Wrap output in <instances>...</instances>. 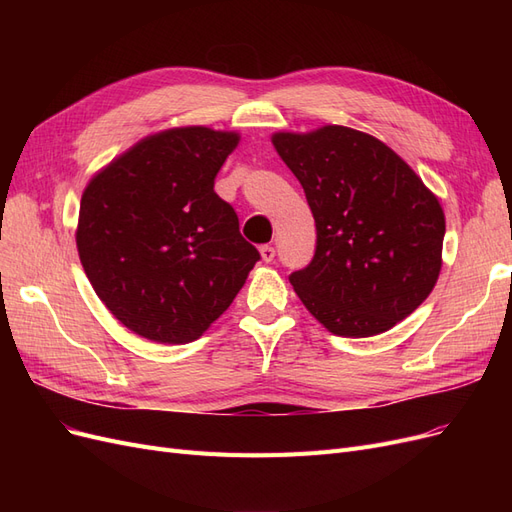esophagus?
<instances>
[{"instance_id": "34e87169", "label": "esophagus", "mask_w": 512, "mask_h": 512, "mask_svg": "<svg viewBox=\"0 0 512 512\" xmlns=\"http://www.w3.org/2000/svg\"><path fill=\"white\" fill-rule=\"evenodd\" d=\"M260 256L265 262H271L275 258V247L273 245H260Z\"/></svg>"}]
</instances>
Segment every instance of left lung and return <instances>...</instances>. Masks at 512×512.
<instances>
[{
	"label": "left lung",
	"mask_w": 512,
	"mask_h": 512,
	"mask_svg": "<svg viewBox=\"0 0 512 512\" xmlns=\"http://www.w3.org/2000/svg\"><path fill=\"white\" fill-rule=\"evenodd\" d=\"M316 220V252L290 273L303 305L335 335L371 337L421 305L442 267L444 213L378 138L344 126L273 136Z\"/></svg>",
	"instance_id": "1"
}]
</instances>
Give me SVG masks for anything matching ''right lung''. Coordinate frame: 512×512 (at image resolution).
<instances>
[{
	"label": "right lung",
	"instance_id": "right-lung-1",
	"mask_svg": "<svg viewBox=\"0 0 512 512\" xmlns=\"http://www.w3.org/2000/svg\"><path fill=\"white\" fill-rule=\"evenodd\" d=\"M235 132L175 128L108 164L81 198L76 247L111 314L158 344H188L230 307L260 260L213 185Z\"/></svg>",
	"mask_w": 512,
	"mask_h": 512
}]
</instances>
